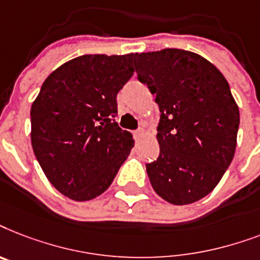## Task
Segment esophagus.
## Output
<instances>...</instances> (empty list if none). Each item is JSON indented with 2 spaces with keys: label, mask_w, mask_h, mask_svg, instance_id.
I'll return each mask as SVG.
<instances>
[{
  "label": "esophagus",
  "mask_w": 260,
  "mask_h": 260,
  "mask_svg": "<svg viewBox=\"0 0 260 260\" xmlns=\"http://www.w3.org/2000/svg\"><path fill=\"white\" fill-rule=\"evenodd\" d=\"M143 134H145V130H143V128H137L136 132H134V137H136V140H140Z\"/></svg>",
  "instance_id": "obj_1"
}]
</instances>
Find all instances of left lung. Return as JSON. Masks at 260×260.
<instances>
[{
  "instance_id": "1",
  "label": "left lung",
  "mask_w": 260,
  "mask_h": 260,
  "mask_svg": "<svg viewBox=\"0 0 260 260\" xmlns=\"http://www.w3.org/2000/svg\"><path fill=\"white\" fill-rule=\"evenodd\" d=\"M134 67L161 113L159 155L146 164L151 186L172 204L200 200L235 154L240 115L230 84L208 60L176 48L136 53Z\"/></svg>"
}]
</instances>
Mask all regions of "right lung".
Masks as SVG:
<instances>
[{
	"instance_id": "add662e5",
	"label": "right lung",
	"mask_w": 260,
	"mask_h": 260,
	"mask_svg": "<svg viewBox=\"0 0 260 260\" xmlns=\"http://www.w3.org/2000/svg\"><path fill=\"white\" fill-rule=\"evenodd\" d=\"M133 53L83 55L52 72L30 109L32 147L52 185L87 201L111 185L134 146L117 94L134 74Z\"/></svg>"
}]
</instances>
